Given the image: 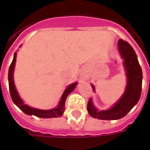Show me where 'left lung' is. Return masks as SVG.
Returning <instances> with one entry per match:
<instances>
[{"label":"left lung","instance_id":"left-lung-1","mask_svg":"<svg viewBox=\"0 0 150 150\" xmlns=\"http://www.w3.org/2000/svg\"><path fill=\"white\" fill-rule=\"evenodd\" d=\"M117 46L126 72L127 86L121 98L107 110L99 111L93 104L91 99H89L88 112L91 117L99 120H118L123 117L137 104L142 93V71L134 48L122 39H119ZM91 87L94 91V86L92 84Z\"/></svg>","mask_w":150,"mask_h":150}]
</instances>
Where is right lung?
Returning a JSON list of instances; mask_svg holds the SVG:
<instances>
[{
	"label": "right lung",
	"instance_id": "right-lung-1",
	"mask_svg": "<svg viewBox=\"0 0 150 150\" xmlns=\"http://www.w3.org/2000/svg\"><path fill=\"white\" fill-rule=\"evenodd\" d=\"M16 52L14 53L13 55V61L9 67L8 69V86H9V91L13 102L22 110L24 113L28 115H35L36 117H41V118H49V117H57L59 116L62 115L64 113V109H65V101L67 96L75 89V86H77L78 83H74L69 85L67 87L65 91L63 93L62 96L61 97L59 103L57 108L52 109V110H39V109L33 108V107H29L27 104H24V102L22 100L20 96H19L17 91H16V87H15L14 82H13V69H14L15 63H16Z\"/></svg>",
	"mask_w": 150,
	"mask_h": 150
}]
</instances>
